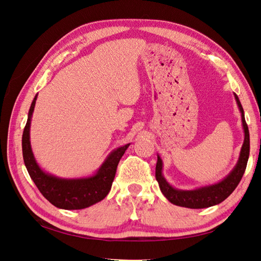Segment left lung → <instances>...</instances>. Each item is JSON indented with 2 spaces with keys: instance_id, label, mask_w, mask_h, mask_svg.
Returning a JSON list of instances; mask_svg holds the SVG:
<instances>
[{
  "instance_id": "obj_1",
  "label": "left lung",
  "mask_w": 261,
  "mask_h": 261,
  "mask_svg": "<svg viewBox=\"0 0 261 261\" xmlns=\"http://www.w3.org/2000/svg\"><path fill=\"white\" fill-rule=\"evenodd\" d=\"M234 96L236 102H238L240 111L242 113V122L245 133V138L244 144L241 149L238 164L235 165V168L224 179L219 181V183L193 189V191H180V189L172 187L162 175L163 163L161 158L158 155V161L155 165V178L158 180V183H159L162 194L167 197V199L173 204L192 209L208 208L225 200L227 197L234 192V189L238 187L244 175V172L246 170V165L249 156V130L246 121H245L244 110L239 100V97L236 96L235 93Z\"/></svg>"
}]
</instances>
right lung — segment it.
Returning a JSON list of instances; mask_svg holds the SVG:
<instances>
[{"label":"right lung","mask_w":261,"mask_h":261,"mask_svg":"<svg viewBox=\"0 0 261 261\" xmlns=\"http://www.w3.org/2000/svg\"><path fill=\"white\" fill-rule=\"evenodd\" d=\"M37 96L30 106L28 120L22 133L21 146L22 158L31 179L40 193L53 206L66 209L78 210L90 207L101 201L109 194L120 162L129 144L117 148L110 153L102 163L96 174L84 178H61L45 173L39 167L30 146V121L36 106Z\"/></svg>","instance_id":"1"}]
</instances>
